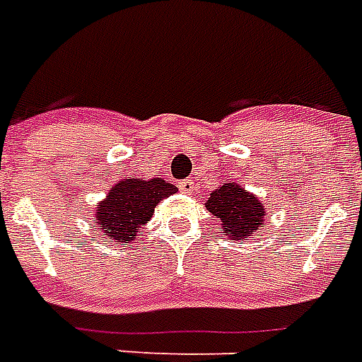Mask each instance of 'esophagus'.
I'll return each mask as SVG.
<instances>
[{"label":"esophagus","mask_w":362,"mask_h":362,"mask_svg":"<svg viewBox=\"0 0 362 362\" xmlns=\"http://www.w3.org/2000/svg\"><path fill=\"white\" fill-rule=\"evenodd\" d=\"M180 192L182 193H192L193 189H195V182L193 180H182L180 182Z\"/></svg>","instance_id":"34e87169"}]
</instances>
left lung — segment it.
I'll use <instances>...</instances> for the list:
<instances>
[{
    "label": "left lung",
    "instance_id": "obj_1",
    "mask_svg": "<svg viewBox=\"0 0 362 362\" xmlns=\"http://www.w3.org/2000/svg\"><path fill=\"white\" fill-rule=\"evenodd\" d=\"M206 211L216 216L220 230L230 241H247L266 220V209L255 193L247 192L235 182H226L211 193Z\"/></svg>",
    "mask_w": 362,
    "mask_h": 362
}]
</instances>
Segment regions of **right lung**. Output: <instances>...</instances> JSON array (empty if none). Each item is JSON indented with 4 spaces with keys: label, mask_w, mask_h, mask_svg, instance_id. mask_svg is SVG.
I'll list each match as a JSON object with an SVG mask.
<instances>
[{
    "label": "right lung",
    "mask_w": 362,
    "mask_h": 362,
    "mask_svg": "<svg viewBox=\"0 0 362 362\" xmlns=\"http://www.w3.org/2000/svg\"><path fill=\"white\" fill-rule=\"evenodd\" d=\"M176 192V186L163 178H123L96 203L95 228L107 241L119 245L134 241L138 230L151 220L156 206Z\"/></svg>",
    "instance_id": "add662e5"
}]
</instances>
